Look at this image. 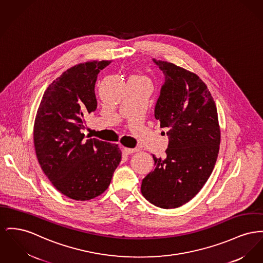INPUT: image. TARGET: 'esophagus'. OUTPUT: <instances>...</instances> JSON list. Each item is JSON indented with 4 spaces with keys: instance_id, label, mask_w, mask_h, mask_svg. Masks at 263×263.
<instances>
[{
    "instance_id": "esophagus-1",
    "label": "esophagus",
    "mask_w": 263,
    "mask_h": 263,
    "mask_svg": "<svg viewBox=\"0 0 263 263\" xmlns=\"http://www.w3.org/2000/svg\"><path fill=\"white\" fill-rule=\"evenodd\" d=\"M123 151L126 154H132V153L137 152L138 149H131V148H126V147H124Z\"/></svg>"
}]
</instances>
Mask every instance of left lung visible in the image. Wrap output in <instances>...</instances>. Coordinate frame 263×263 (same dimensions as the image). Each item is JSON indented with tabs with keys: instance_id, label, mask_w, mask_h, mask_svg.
Wrapping results in <instances>:
<instances>
[{
	"instance_id": "8db88e82",
	"label": "left lung",
	"mask_w": 263,
	"mask_h": 263,
	"mask_svg": "<svg viewBox=\"0 0 263 263\" xmlns=\"http://www.w3.org/2000/svg\"><path fill=\"white\" fill-rule=\"evenodd\" d=\"M154 62L165 76L155 118L169 129V145L165 159L153 155L155 169L143 179L141 193L159 208L176 209L191 201L210 178L220 128L216 103L201 78L172 62Z\"/></svg>"
}]
</instances>
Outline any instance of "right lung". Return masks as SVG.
Returning <instances> with one entry per match:
<instances>
[{
    "instance_id": "1",
    "label": "right lung",
    "mask_w": 263,
    "mask_h": 263,
    "mask_svg": "<svg viewBox=\"0 0 263 263\" xmlns=\"http://www.w3.org/2000/svg\"><path fill=\"white\" fill-rule=\"evenodd\" d=\"M110 61L78 63L46 89L33 124V143L42 170L62 195L88 201L103 194L121 161L116 144L83 141L84 117L97 107V74Z\"/></svg>"
}]
</instances>
